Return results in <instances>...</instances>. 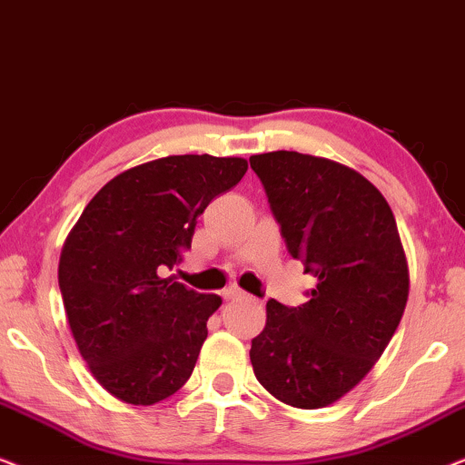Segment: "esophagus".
Segmentation results:
<instances>
[{
  "mask_svg": "<svg viewBox=\"0 0 465 465\" xmlns=\"http://www.w3.org/2000/svg\"><path fill=\"white\" fill-rule=\"evenodd\" d=\"M222 296L226 298V301H232V298H241V296H245V292L241 290V288H237V285H228V288L222 292Z\"/></svg>",
  "mask_w": 465,
  "mask_h": 465,
  "instance_id": "34e87169",
  "label": "esophagus"
}]
</instances>
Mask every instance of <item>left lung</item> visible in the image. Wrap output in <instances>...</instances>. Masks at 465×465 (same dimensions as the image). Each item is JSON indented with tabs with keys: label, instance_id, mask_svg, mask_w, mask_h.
<instances>
[{
	"label": "left lung",
	"instance_id": "1",
	"mask_svg": "<svg viewBox=\"0 0 465 465\" xmlns=\"http://www.w3.org/2000/svg\"><path fill=\"white\" fill-rule=\"evenodd\" d=\"M292 258L317 277L301 307L266 302L252 341L253 374L296 409H323L353 390L390 345L409 264L385 196L328 158L266 152L250 158Z\"/></svg>",
	"mask_w": 465,
	"mask_h": 465
}]
</instances>
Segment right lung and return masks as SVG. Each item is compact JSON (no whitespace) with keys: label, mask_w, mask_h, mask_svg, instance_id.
Returning a JSON list of instances; mask_svg holds the SVG:
<instances>
[{"label":"right lung","mask_w":465,"mask_h":465,"mask_svg":"<svg viewBox=\"0 0 465 465\" xmlns=\"http://www.w3.org/2000/svg\"><path fill=\"white\" fill-rule=\"evenodd\" d=\"M245 158L183 154L133 167L82 212L59 260L69 328L93 377L150 406L190 379L222 298L163 277L190 250L196 218L237 186Z\"/></svg>","instance_id":"add662e5"}]
</instances>
